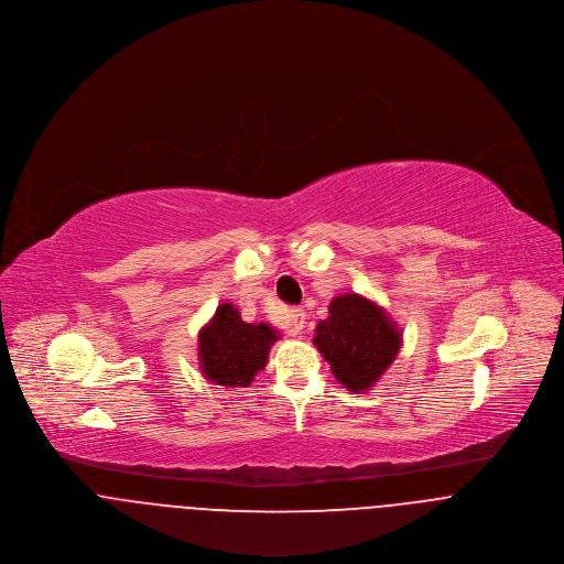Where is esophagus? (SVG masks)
I'll return each instance as SVG.
<instances>
[{
  "mask_svg": "<svg viewBox=\"0 0 564 564\" xmlns=\"http://www.w3.org/2000/svg\"><path fill=\"white\" fill-rule=\"evenodd\" d=\"M288 318H290V334L292 336H301V332L305 327V310L294 307V310H290Z\"/></svg>",
  "mask_w": 564,
  "mask_h": 564,
  "instance_id": "esophagus-1",
  "label": "esophagus"
}]
</instances>
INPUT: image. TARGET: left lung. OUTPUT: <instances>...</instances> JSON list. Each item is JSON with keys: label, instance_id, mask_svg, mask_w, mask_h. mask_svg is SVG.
Masks as SVG:
<instances>
[{"label": "left lung", "instance_id": "1", "mask_svg": "<svg viewBox=\"0 0 564 564\" xmlns=\"http://www.w3.org/2000/svg\"><path fill=\"white\" fill-rule=\"evenodd\" d=\"M401 339L377 303L359 294H339L329 305V318L318 323L314 344L344 388L364 392L390 368Z\"/></svg>", "mask_w": 564, "mask_h": 564}]
</instances>
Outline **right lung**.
Segmentation results:
<instances>
[{"mask_svg":"<svg viewBox=\"0 0 564 564\" xmlns=\"http://www.w3.org/2000/svg\"><path fill=\"white\" fill-rule=\"evenodd\" d=\"M276 339V329L265 323H243L239 310L223 303L198 334L203 375L218 386L248 388L254 375L265 368L270 346Z\"/></svg>","mask_w":564,"mask_h":564,"instance_id":"right-lung-1","label":"right lung"}]
</instances>
